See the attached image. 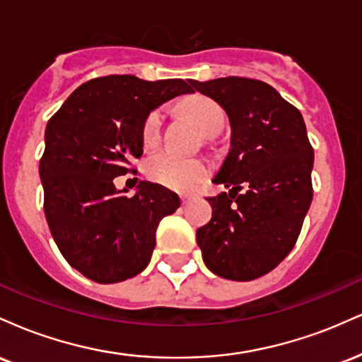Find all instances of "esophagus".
I'll return each mask as SVG.
<instances>
[{
  "instance_id": "1",
  "label": "esophagus",
  "mask_w": 362,
  "mask_h": 362,
  "mask_svg": "<svg viewBox=\"0 0 362 362\" xmlns=\"http://www.w3.org/2000/svg\"><path fill=\"white\" fill-rule=\"evenodd\" d=\"M180 199H182V204H187V202H189L192 197H190V195H182Z\"/></svg>"
}]
</instances>
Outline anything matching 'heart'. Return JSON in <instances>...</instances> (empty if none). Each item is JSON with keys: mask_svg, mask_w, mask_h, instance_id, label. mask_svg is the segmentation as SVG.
<instances>
[{"mask_svg": "<svg viewBox=\"0 0 362 362\" xmlns=\"http://www.w3.org/2000/svg\"><path fill=\"white\" fill-rule=\"evenodd\" d=\"M184 112L204 134L214 129H221L224 122L221 107L213 98L204 97V95L190 97L184 103ZM161 126H163V112H149L148 117L144 119L143 131H141L143 143L146 146H153L160 139ZM207 173H209V165L204 160L178 156L172 151L155 153L146 161V175L153 182L168 187V189L180 190V192L194 190L207 177Z\"/></svg>", "mask_w": 362, "mask_h": 362, "instance_id": "b5f03b06", "label": "heart"}]
</instances>
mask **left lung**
<instances>
[{"mask_svg": "<svg viewBox=\"0 0 362 362\" xmlns=\"http://www.w3.org/2000/svg\"><path fill=\"white\" fill-rule=\"evenodd\" d=\"M190 85L228 114L231 149L213 178L230 192L209 197L197 245L211 272L252 281L293 250L308 213L313 148L301 112L267 83L228 76Z\"/></svg>", "mask_w": 362, "mask_h": 362, "instance_id": "1", "label": "left lung"}]
</instances>
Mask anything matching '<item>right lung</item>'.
<instances>
[{
	"label": "right lung",
	"instance_id": "1",
	"mask_svg": "<svg viewBox=\"0 0 362 362\" xmlns=\"http://www.w3.org/2000/svg\"><path fill=\"white\" fill-rule=\"evenodd\" d=\"M185 93L190 80L112 74L83 83L49 119L39 165L45 219L62 257L88 279L112 284L144 271L158 224L180 206L163 185L139 182L129 197L114 178L143 155L149 112Z\"/></svg>",
	"mask_w": 362,
	"mask_h": 362
}]
</instances>
